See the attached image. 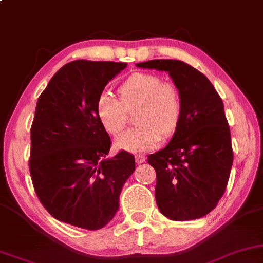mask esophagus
I'll list each match as a JSON object with an SVG mask.
<instances>
[{
  "instance_id": "obj_1",
  "label": "esophagus",
  "mask_w": 263,
  "mask_h": 263,
  "mask_svg": "<svg viewBox=\"0 0 263 263\" xmlns=\"http://www.w3.org/2000/svg\"><path fill=\"white\" fill-rule=\"evenodd\" d=\"M135 159H136V162H137V163H142V162H144V161H145V156L142 155V154H137V155L135 156Z\"/></svg>"
}]
</instances>
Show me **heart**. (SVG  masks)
<instances>
[{"label":"heart","instance_id":"b5f03b06","mask_svg":"<svg viewBox=\"0 0 263 263\" xmlns=\"http://www.w3.org/2000/svg\"><path fill=\"white\" fill-rule=\"evenodd\" d=\"M119 99L101 93L96 102L97 118L111 136H119L135 113L138 126L126 131L118 139L120 149L131 153L148 152L157 146L162 135L171 136L179 124L183 102L178 86L162 80L159 74L135 72L118 87Z\"/></svg>","mask_w":263,"mask_h":263}]
</instances>
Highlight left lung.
<instances>
[{"label":"left lung","instance_id":"obj_1","mask_svg":"<svg viewBox=\"0 0 263 263\" xmlns=\"http://www.w3.org/2000/svg\"><path fill=\"white\" fill-rule=\"evenodd\" d=\"M136 66L168 72L183 102L171 142L148 156L156 172L157 207L174 221L202 218L222 197L233 162L222 101L207 77L184 61L163 59Z\"/></svg>","mask_w":263,"mask_h":263}]
</instances>
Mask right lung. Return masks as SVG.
Wrapping results in <instances>:
<instances>
[{
  "label": "right lung",
  "instance_id": "obj_1",
  "mask_svg": "<svg viewBox=\"0 0 263 263\" xmlns=\"http://www.w3.org/2000/svg\"><path fill=\"white\" fill-rule=\"evenodd\" d=\"M127 64L76 60L52 76L37 101L29 168L33 189L56 220L100 230L113 219L135 171L125 150L107 157L110 137L96 114L104 86Z\"/></svg>",
  "mask_w": 263,
  "mask_h": 263
}]
</instances>
